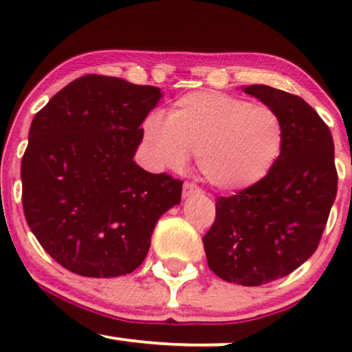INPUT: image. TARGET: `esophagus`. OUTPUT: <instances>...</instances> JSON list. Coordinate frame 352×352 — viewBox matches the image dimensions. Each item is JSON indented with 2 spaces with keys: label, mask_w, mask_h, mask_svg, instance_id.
<instances>
[{
  "label": "esophagus",
  "mask_w": 352,
  "mask_h": 352,
  "mask_svg": "<svg viewBox=\"0 0 352 352\" xmlns=\"http://www.w3.org/2000/svg\"><path fill=\"white\" fill-rule=\"evenodd\" d=\"M195 193H201V188L199 185H195L193 182H185L184 184V197L195 195Z\"/></svg>",
  "instance_id": "34e87169"
}]
</instances>
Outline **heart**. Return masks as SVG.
<instances>
[{"label":"heart","mask_w":352,"mask_h":352,"mask_svg":"<svg viewBox=\"0 0 352 352\" xmlns=\"http://www.w3.org/2000/svg\"><path fill=\"white\" fill-rule=\"evenodd\" d=\"M144 139L160 168L182 170L188 153H197L199 170L208 184L241 190L263 180L276 164L283 122L265 104L199 91L177 99L165 120L148 116Z\"/></svg>","instance_id":"b5f03b06"}]
</instances>
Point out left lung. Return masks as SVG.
<instances>
[{"label":"left lung","instance_id":"1","mask_svg":"<svg viewBox=\"0 0 352 352\" xmlns=\"http://www.w3.org/2000/svg\"><path fill=\"white\" fill-rule=\"evenodd\" d=\"M243 91L281 117V153L263 180L217 197L204 246L218 278L260 286L293 273L316 252L336 199L338 172L329 127L306 100L263 84Z\"/></svg>","mask_w":352,"mask_h":352}]
</instances>
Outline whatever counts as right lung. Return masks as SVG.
Listing matches in <instances>:
<instances>
[{"instance_id": "1", "label": "right lung", "mask_w": 352, "mask_h": 352, "mask_svg": "<svg viewBox=\"0 0 352 352\" xmlns=\"http://www.w3.org/2000/svg\"><path fill=\"white\" fill-rule=\"evenodd\" d=\"M159 87L87 74L34 116L21 162L31 232L60 266L87 278L132 273L157 220L179 205L182 184L135 164L140 124Z\"/></svg>"}]
</instances>
